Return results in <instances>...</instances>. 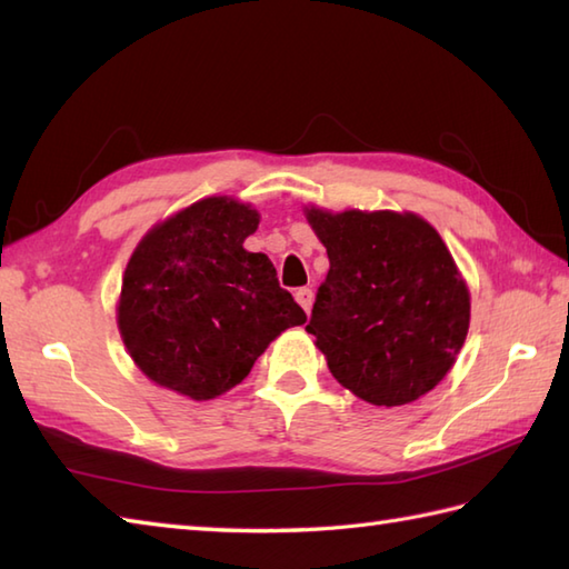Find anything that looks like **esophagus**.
Listing matches in <instances>:
<instances>
[{
	"instance_id": "obj_1",
	"label": "esophagus",
	"mask_w": 569,
	"mask_h": 569,
	"mask_svg": "<svg viewBox=\"0 0 569 569\" xmlns=\"http://www.w3.org/2000/svg\"><path fill=\"white\" fill-rule=\"evenodd\" d=\"M295 299L299 301L301 309L309 311V309H311V301H315V292H311L309 287H299L297 292H295Z\"/></svg>"
}]
</instances>
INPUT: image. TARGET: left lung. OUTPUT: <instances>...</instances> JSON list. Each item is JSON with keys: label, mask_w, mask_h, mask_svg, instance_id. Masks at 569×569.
I'll return each mask as SVG.
<instances>
[{"label": "left lung", "mask_w": 569, "mask_h": 569, "mask_svg": "<svg viewBox=\"0 0 569 569\" xmlns=\"http://www.w3.org/2000/svg\"><path fill=\"white\" fill-rule=\"evenodd\" d=\"M307 218L329 254L307 331L333 378L386 408L430 392L469 331V289L442 238L412 213Z\"/></svg>", "instance_id": "1"}]
</instances>
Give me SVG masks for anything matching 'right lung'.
Here are the masks:
<instances>
[{
  "mask_svg": "<svg viewBox=\"0 0 569 569\" xmlns=\"http://www.w3.org/2000/svg\"><path fill=\"white\" fill-rule=\"evenodd\" d=\"M258 211L203 199L149 230L122 277L118 323L157 386L211 400L250 373L284 329L307 321L268 254L242 248Z\"/></svg>",
  "mask_w": 569,
  "mask_h": 569,
  "instance_id": "obj_1",
  "label": "right lung"
}]
</instances>
